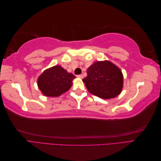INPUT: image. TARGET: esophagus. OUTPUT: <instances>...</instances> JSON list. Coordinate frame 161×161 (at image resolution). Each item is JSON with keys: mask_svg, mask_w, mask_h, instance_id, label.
<instances>
[{"mask_svg": "<svg viewBox=\"0 0 161 161\" xmlns=\"http://www.w3.org/2000/svg\"><path fill=\"white\" fill-rule=\"evenodd\" d=\"M77 77L79 78V79H82V78H83V76H82V75H77Z\"/></svg>", "mask_w": 161, "mask_h": 161, "instance_id": "obj_1", "label": "esophagus"}]
</instances>
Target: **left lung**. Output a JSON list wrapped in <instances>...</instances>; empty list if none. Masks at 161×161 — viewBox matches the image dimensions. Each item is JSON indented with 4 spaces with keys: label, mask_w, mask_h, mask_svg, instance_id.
I'll use <instances>...</instances> for the list:
<instances>
[{
    "label": "left lung",
    "mask_w": 161,
    "mask_h": 161,
    "mask_svg": "<svg viewBox=\"0 0 161 161\" xmlns=\"http://www.w3.org/2000/svg\"><path fill=\"white\" fill-rule=\"evenodd\" d=\"M91 93L103 99L118 95L123 86L121 70L110 62H97L87 70V76L82 79Z\"/></svg>",
    "instance_id": "left-lung-1"
}]
</instances>
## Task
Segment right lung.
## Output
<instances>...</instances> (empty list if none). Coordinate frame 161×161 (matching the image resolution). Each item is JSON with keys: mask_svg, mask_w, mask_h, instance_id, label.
<instances>
[{"mask_svg": "<svg viewBox=\"0 0 161 161\" xmlns=\"http://www.w3.org/2000/svg\"><path fill=\"white\" fill-rule=\"evenodd\" d=\"M75 78L60 66H55L42 73L38 78L37 85L44 95L58 97L69 91Z\"/></svg>", "mask_w": 161, "mask_h": 161, "instance_id": "right-lung-1", "label": "right lung"}]
</instances>
